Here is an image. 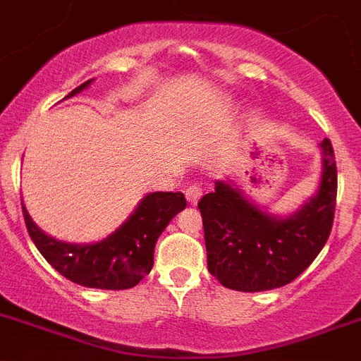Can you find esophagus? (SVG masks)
Here are the masks:
<instances>
[{
    "instance_id": "obj_1",
    "label": "esophagus",
    "mask_w": 361,
    "mask_h": 361,
    "mask_svg": "<svg viewBox=\"0 0 361 361\" xmlns=\"http://www.w3.org/2000/svg\"><path fill=\"white\" fill-rule=\"evenodd\" d=\"M202 193H204V190H202L200 184H191V186H188V190H186L188 202H190L191 205H197L198 200H200Z\"/></svg>"
}]
</instances>
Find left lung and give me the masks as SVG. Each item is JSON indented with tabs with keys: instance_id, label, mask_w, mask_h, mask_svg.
Returning <instances> with one entry per match:
<instances>
[{
	"instance_id": "obj_1",
	"label": "left lung",
	"mask_w": 361,
	"mask_h": 361,
	"mask_svg": "<svg viewBox=\"0 0 361 361\" xmlns=\"http://www.w3.org/2000/svg\"><path fill=\"white\" fill-rule=\"evenodd\" d=\"M319 190L296 212L276 218L225 180L198 202L209 273L226 289L260 293L296 280L326 245L337 202V164L322 140Z\"/></svg>"
}]
</instances>
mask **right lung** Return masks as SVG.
Masks as SVG:
<instances>
[{
  "label": "right lung",
  "mask_w": 361,
  "mask_h": 361,
  "mask_svg": "<svg viewBox=\"0 0 361 361\" xmlns=\"http://www.w3.org/2000/svg\"><path fill=\"white\" fill-rule=\"evenodd\" d=\"M94 80L85 81L65 99L83 92ZM186 207L183 193H150L138 204L120 228L94 245L58 241L39 228L23 205L30 238L44 259L67 280L90 289L123 290L138 286L154 266V248L168 223Z\"/></svg>",
  "instance_id": "obj_1"
}]
</instances>
